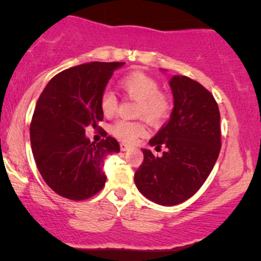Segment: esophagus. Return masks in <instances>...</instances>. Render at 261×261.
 <instances>
[{
  "label": "esophagus",
  "mask_w": 261,
  "mask_h": 261,
  "mask_svg": "<svg viewBox=\"0 0 261 261\" xmlns=\"http://www.w3.org/2000/svg\"><path fill=\"white\" fill-rule=\"evenodd\" d=\"M120 147H121V150H122V151H127V150L131 149V145H128V144L122 143V144H121V145H120Z\"/></svg>",
  "instance_id": "1"
}]
</instances>
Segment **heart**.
I'll list each match as a JSON object with an SVG mask.
<instances>
[{"label": "heart", "instance_id": "1", "mask_svg": "<svg viewBox=\"0 0 261 261\" xmlns=\"http://www.w3.org/2000/svg\"><path fill=\"white\" fill-rule=\"evenodd\" d=\"M118 87L130 98L136 101L135 116L145 118L149 123L160 126L169 118L173 110V99L165 92L160 91V83L151 75L143 72H134L118 82ZM117 109V98L106 89L99 96V110L106 117H111ZM143 121L117 120L111 126V134L125 143H134L146 134Z\"/></svg>", "mask_w": 261, "mask_h": 261}]
</instances>
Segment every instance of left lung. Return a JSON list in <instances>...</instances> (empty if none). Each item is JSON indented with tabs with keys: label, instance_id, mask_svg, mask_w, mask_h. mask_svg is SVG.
Listing matches in <instances>:
<instances>
[{
	"label": "left lung",
	"instance_id": "left-lung-1",
	"mask_svg": "<svg viewBox=\"0 0 261 261\" xmlns=\"http://www.w3.org/2000/svg\"><path fill=\"white\" fill-rule=\"evenodd\" d=\"M174 109L169 121L149 141L156 156L143 149L144 162L135 184L150 201L175 206L191 198L208 178L221 149L220 111L201 83L174 75L169 82Z\"/></svg>",
	"mask_w": 261,
	"mask_h": 261
}]
</instances>
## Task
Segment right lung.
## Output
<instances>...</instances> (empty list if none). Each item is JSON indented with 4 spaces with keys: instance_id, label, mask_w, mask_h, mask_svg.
Here are the masks:
<instances>
[{
    "instance_id": "1",
    "label": "right lung",
    "mask_w": 261,
    "mask_h": 261,
    "mask_svg": "<svg viewBox=\"0 0 261 261\" xmlns=\"http://www.w3.org/2000/svg\"><path fill=\"white\" fill-rule=\"evenodd\" d=\"M122 62H92L58 73L41 92L30 123L34 159L41 177L59 196L72 201L103 188L105 158L120 151L111 136L94 144L86 128L103 120L99 96Z\"/></svg>"
}]
</instances>
